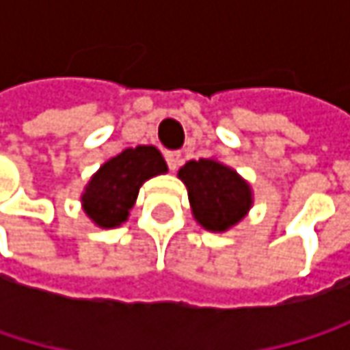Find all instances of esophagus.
Returning <instances> with one entry per match:
<instances>
[{"mask_svg": "<svg viewBox=\"0 0 350 350\" xmlns=\"http://www.w3.org/2000/svg\"><path fill=\"white\" fill-rule=\"evenodd\" d=\"M164 158H166V164H168V168H170V170H176V168L180 166V162H182V154H180V152H176V150H168V152H164Z\"/></svg>", "mask_w": 350, "mask_h": 350, "instance_id": "1", "label": "esophagus"}]
</instances>
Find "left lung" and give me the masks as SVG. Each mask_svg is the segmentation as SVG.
<instances>
[{"label": "left lung", "instance_id": "8db88e82", "mask_svg": "<svg viewBox=\"0 0 350 350\" xmlns=\"http://www.w3.org/2000/svg\"><path fill=\"white\" fill-rule=\"evenodd\" d=\"M178 176L188 188L196 221L208 231H227L251 206L249 184L221 162L192 160L180 168Z\"/></svg>", "mask_w": 350, "mask_h": 350}]
</instances>
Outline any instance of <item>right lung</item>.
<instances>
[{"instance_id":"obj_1","label":"right lung","mask_w":350,"mask_h":350,"mask_svg":"<svg viewBox=\"0 0 350 350\" xmlns=\"http://www.w3.org/2000/svg\"><path fill=\"white\" fill-rule=\"evenodd\" d=\"M168 170L162 154L154 146L127 148L101 166L83 194L85 213L99 227L121 225L133 206L139 186L152 176Z\"/></svg>"}]
</instances>
